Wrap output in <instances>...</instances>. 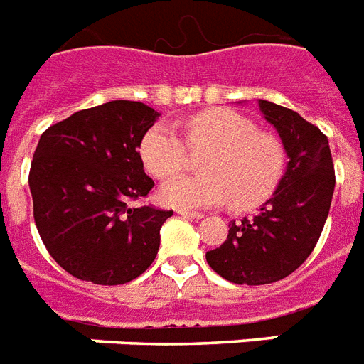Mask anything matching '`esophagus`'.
Masks as SVG:
<instances>
[{"label":"esophagus","instance_id":"obj_1","mask_svg":"<svg viewBox=\"0 0 364 364\" xmlns=\"http://www.w3.org/2000/svg\"><path fill=\"white\" fill-rule=\"evenodd\" d=\"M176 214L186 218V220H196V222L197 220H203V216H205L203 212H193V210H176Z\"/></svg>","mask_w":364,"mask_h":364}]
</instances>
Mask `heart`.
Instances as JSON below:
<instances>
[{"label": "heart", "instance_id": "1", "mask_svg": "<svg viewBox=\"0 0 364 364\" xmlns=\"http://www.w3.org/2000/svg\"><path fill=\"white\" fill-rule=\"evenodd\" d=\"M191 150H208L205 174H180L159 190V199L174 208H205L232 199L250 208L274 191L284 171V150L272 135L257 133L250 118L229 109L203 110L186 122ZM141 159L156 178H168L188 164V148L168 124L150 127L141 141Z\"/></svg>", "mask_w": 364, "mask_h": 364}]
</instances>
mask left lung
I'll return each instance as SVG.
<instances>
[{
  "mask_svg": "<svg viewBox=\"0 0 364 364\" xmlns=\"http://www.w3.org/2000/svg\"><path fill=\"white\" fill-rule=\"evenodd\" d=\"M257 107L280 135L286 173L255 216L229 223L225 242L206 252L212 270L246 286L282 280L306 261L323 231L334 191L327 136L295 110L264 100H257Z\"/></svg>",
  "mask_w": 364,
  "mask_h": 364,
  "instance_id": "8db88e82",
  "label": "left lung"
}]
</instances>
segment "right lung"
Masks as SVG:
<instances>
[{
	"mask_svg": "<svg viewBox=\"0 0 364 364\" xmlns=\"http://www.w3.org/2000/svg\"><path fill=\"white\" fill-rule=\"evenodd\" d=\"M159 116L141 101L116 100L41 135L30 168L35 225L52 259L75 278L120 286L156 259L173 210L132 208L129 200L152 190L139 148Z\"/></svg>",
	"mask_w": 364,
	"mask_h": 364,
	"instance_id": "right-lung-1",
	"label": "right lung"
}]
</instances>
